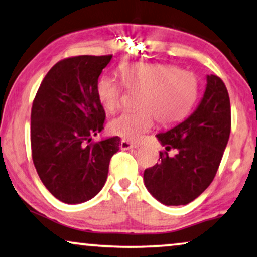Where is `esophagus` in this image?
<instances>
[{"mask_svg": "<svg viewBox=\"0 0 257 257\" xmlns=\"http://www.w3.org/2000/svg\"><path fill=\"white\" fill-rule=\"evenodd\" d=\"M120 148H121L122 150H128V149L138 148V145L135 143H131V142H128V141H125V139H122L121 143H120Z\"/></svg>", "mask_w": 257, "mask_h": 257, "instance_id": "1", "label": "esophagus"}]
</instances>
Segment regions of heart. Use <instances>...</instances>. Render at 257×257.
<instances>
[{"label": "heart", "instance_id": "1", "mask_svg": "<svg viewBox=\"0 0 257 257\" xmlns=\"http://www.w3.org/2000/svg\"><path fill=\"white\" fill-rule=\"evenodd\" d=\"M123 85L131 91H142L137 106L141 109L123 112L109 122L114 135L126 141H139L155 125H173L192 109L199 93V82L191 71L164 63H130L119 69ZM122 88L108 76L96 83V96L107 112L120 106Z\"/></svg>", "mask_w": 257, "mask_h": 257}]
</instances>
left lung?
<instances>
[{
    "label": "left lung",
    "instance_id": "obj_1",
    "mask_svg": "<svg viewBox=\"0 0 257 257\" xmlns=\"http://www.w3.org/2000/svg\"><path fill=\"white\" fill-rule=\"evenodd\" d=\"M204 96L182 122L156 135L166 151L160 163L144 172V185L167 206L187 205L211 185L219 168L231 131L230 97L224 82L207 75ZM170 148L177 150L169 157Z\"/></svg>",
    "mask_w": 257,
    "mask_h": 257
}]
</instances>
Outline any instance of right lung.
I'll return each mask as SVG.
<instances>
[{
  "mask_svg": "<svg viewBox=\"0 0 257 257\" xmlns=\"http://www.w3.org/2000/svg\"><path fill=\"white\" fill-rule=\"evenodd\" d=\"M108 56H76L50 69L31 112L32 158L41 182L65 204H81L99 193L109 161L120 147L118 136L90 143L106 118L96 83Z\"/></svg>",
  "mask_w": 257,
  "mask_h": 257,
  "instance_id": "1",
  "label": "right lung"
}]
</instances>
